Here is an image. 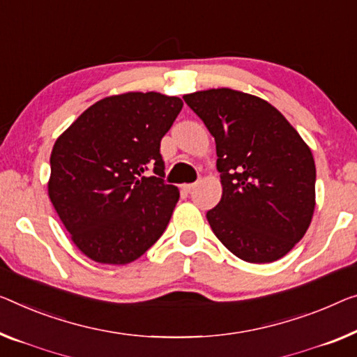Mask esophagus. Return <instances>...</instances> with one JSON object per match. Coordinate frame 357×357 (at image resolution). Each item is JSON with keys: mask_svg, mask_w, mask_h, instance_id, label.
Here are the masks:
<instances>
[{"mask_svg": "<svg viewBox=\"0 0 357 357\" xmlns=\"http://www.w3.org/2000/svg\"><path fill=\"white\" fill-rule=\"evenodd\" d=\"M194 188H195V183H192V184H184V185H183V189L185 190V192H190V190H194Z\"/></svg>", "mask_w": 357, "mask_h": 357, "instance_id": "1", "label": "esophagus"}]
</instances>
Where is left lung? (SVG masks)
<instances>
[{"instance_id":"1","label":"left lung","mask_w":357,"mask_h":357,"mask_svg":"<svg viewBox=\"0 0 357 357\" xmlns=\"http://www.w3.org/2000/svg\"><path fill=\"white\" fill-rule=\"evenodd\" d=\"M183 99L216 142L222 195L206 213L211 231L243 261H278L301 241L314 215L310 146L258 96L213 88Z\"/></svg>"}]
</instances>
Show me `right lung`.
Masks as SVG:
<instances>
[{
	"label": "right lung",
	"instance_id": "1",
	"mask_svg": "<svg viewBox=\"0 0 357 357\" xmlns=\"http://www.w3.org/2000/svg\"><path fill=\"white\" fill-rule=\"evenodd\" d=\"M183 100L160 93H123L98 100L57 137L47 195L84 257L128 264L167 229L179 200L165 184L160 141ZM154 167L157 177H144Z\"/></svg>",
	"mask_w": 357,
	"mask_h": 357
}]
</instances>
